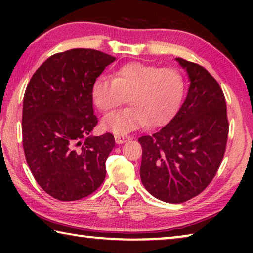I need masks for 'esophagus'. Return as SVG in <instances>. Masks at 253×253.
<instances>
[{"label":"esophagus","instance_id":"esophagus-1","mask_svg":"<svg viewBox=\"0 0 253 253\" xmlns=\"http://www.w3.org/2000/svg\"><path fill=\"white\" fill-rule=\"evenodd\" d=\"M129 139H130V137L126 136V135H116V136H115V140H116L117 144H124Z\"/></svg>","mask_w":253,"mask_h":253}]
</instances>
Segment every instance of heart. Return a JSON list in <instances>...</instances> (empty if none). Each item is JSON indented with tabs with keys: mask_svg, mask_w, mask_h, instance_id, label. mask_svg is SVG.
<instances>
[{
	"mask_svg": "<svg viewBox=\"0 0 253 253\" xmlns=\"http://www.w3.org/2000/svg\"><path fill=\"white\" fill-rule=\"evenodd\" d=\"M183 76L173 68H160L143 62H129L115 71L114 78L101 76L93 81V104L109 114L128 97L130 107L106 118L102 126L125 135L149 124L165 125L176 114L184 95Z\"/></svg>",
	"mask_w": 253,
	"mask_h": 253,
	"instance_id": "heart-1",
	"label": "heart"
}]
</instances>
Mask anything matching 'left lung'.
<instances>
[{"instance_id":"1","label":"left lung","mask_w":253,"mask_h":253,"mask_svg":"<svg viewBox=\"0 0 253 253\" xmlns=\"http://www.w3.org/2000/svg\"><path fill=\"white\" fill-rule=\"evenodd\" d=\"M175 60L190 81L185 100L168 125L138 139L143 185L168 203L185 202L205 190L223 160L229 134L226 102L217 81L202 66Z\"/></svg>"}]
</instances>
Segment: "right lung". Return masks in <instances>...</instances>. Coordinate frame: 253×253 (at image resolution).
I'll return each mask as SVG.
<instances>
[{"mask_svg":"<svg viewBox=\"0 0 253 253\" xmlns=\"http://www.w3.org/2000/svg\"><path fill=\"white\" fill-rule=\"evenodd\" d=\"M115 57L92 49L55 53L34 72L23 98L25 160L52 198L76 201L99 187L114 136H92L91 87Z\"/></svg>","mask_w":253,"mask_h":253,"instance_id":"1","label":"right lung"}]
</instances>
